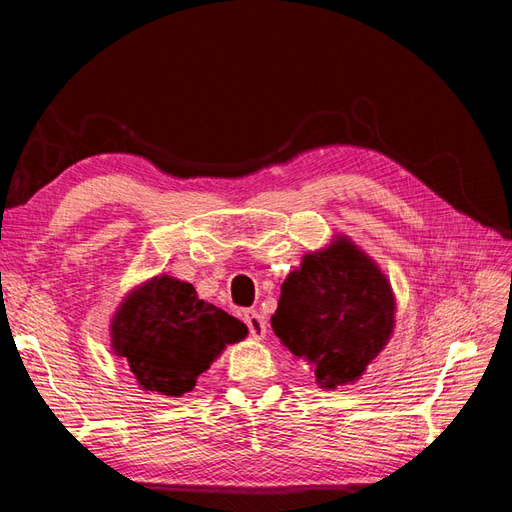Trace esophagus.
I'll return each instance as SVG.
<instances>
[{"instance_id": "obj_1", "label": "esophagus", "mask_w": 512, "mask_h": 512, "mask_svg": "<svg viewBox=\"0 0 512 512\" xmlns=\"http://www.w3.org/2000/svg\"><path fill=\"white\" fill-rule=\"evenodd\" d=\"M243 320H245V324H247V329H250L252 337L260 339V337L267 335V322H265V318H262V316L256 312V309H247V312L243 314Z\"/></svg>"}]
</instances>
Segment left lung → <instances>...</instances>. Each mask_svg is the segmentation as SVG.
<instances>
[{"label": "left lung", "instance_id": "left-lung-1", "mask_svg": "<svg viewBox=\"0 0 512 512\" xmlns=\"http://www.w3.org/2000/svg\"><path fill=\"white\" fill-rule=\"evenodd\" d=\"M395 301L382 271L348 239L307 254L282 284L273 333L322 389L359 380L389 342Z\"/></svg>", "mask_w": 512, "mask_h": 512}]
</instances>
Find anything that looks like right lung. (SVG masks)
Returning <instances> with one entry per match:
<instances>
[{
  "mask_svg": "<svg viewBox=\"0 0 512 512\" xmlns=\"http://www.w3.org/2000/svg\"><path fill=\"white\" fill-rule=\"evenodd\" d=\"M113 350L145 391L181 397L196 386L226 344L247 327L224 309L200 301L188 282L160 275L121 303L111 324Z\"/></svg>",
  "mask_w": 512,
  "mask_h": 512,
  "instance_id": "right-lung-1",
  "label": "right lung"
}]
</instances>
